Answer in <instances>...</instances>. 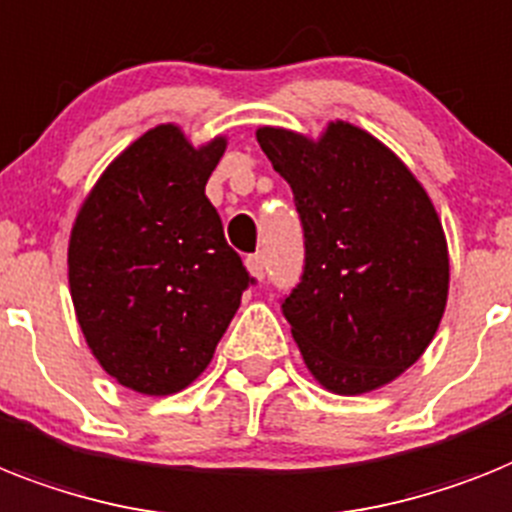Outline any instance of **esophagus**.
<instances>
[{
    "instance_id": "esophagus-1",
    "label": "esophagus",
    "mask_w": 512,
    "mask_h": 512,
    "mask_svg": "<svg viewBox=\"0 0 512 512\" xmlns=\"http://www.w3.org/2000/svg\"><path fill=\"white\" fill-rule=\"evenodd\" d=\"M246 266H248V274H251L253 280H264V256H259V253H253V256H248L246 259Z\"/></svg>"
}]
</instances>
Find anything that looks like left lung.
Masks as SVG:
<instances>
[{
	"label": "left lung",
	"mask_w": 512,
	"mask_h": 512,
	"mask_svg": "<svg viewBox=\"0 0 512 512\" xmlns=\"http://www.w3.org/2000/svg\"><path fill=\"white\" fill-rule=\"evenodd\" d=\"M256 141L301 214L306 264L282 314L303 361L329 392L379 390L421 358L445 314L450 259L432 198L350 122L316 141L259 128Z\"/></svg>",
	"instance_id": "obj_1"
}]
</instances>
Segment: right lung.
<instances>
[{
    "instance_id": "add662e5",
    "label": "right lung",
    "mask_w": 512,
    "mask_h": 512,
    "mask_svg": "<svg viewBox=\"0 0 512 512\" xmlns=\"http://www.w3.org/2000/svg\"><path fill=\"white\" fill-rule=\"evenodd\" d=\"M225 149V135L193 146L172 122L156 125L109 164L75 217V316L101 369L141 395L201 377L253 282L206 198Z\"/></svg>"
}]
</instances>
